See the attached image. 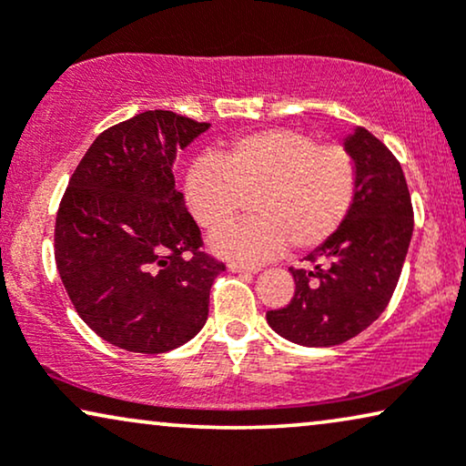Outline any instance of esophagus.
Masks as SVG:
<instances>
[{
  "instance_id": "34e87169",
  "label": "esophagus",
  "mask_w": 466,
  "mask_h": 466,
  "mask_svg": "<svg viewBox=\"0 0 466 466\" xmlns=\"http://www.w3.org/2000/svg\"><path fill=\"white\" fill-rule=\"evenodd\" d=\"M228 271H235V274H257L258 268H250V265H244V263H235L231 261L227 265Z\"/></svg>"
}]
</instances>
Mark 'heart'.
Listing matches in <instances>:
<instances>
[{"instance_id":"1","label":"heart","mask_w":466,"mask_h":466,"mask_svg":"<svg viewBox=\"0 0 466 466\" xmlns=\"http://www.w3.org/2000/svg\"><path fill=\"white\" fill-rule=\"evenodd\" d=\"M358 192V168L342 145H319L301 130L271 128L241 137L218 158H198L184 179L190 214L208 231L221 228L256 201L255 219L211 235L209 248L231 261L257 263L310 250L347 220Z\"/></svg>"}]
</instances>
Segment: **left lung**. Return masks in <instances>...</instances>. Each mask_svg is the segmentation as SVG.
<instances>
[{
    "label": "left lung",
    "instance_id": "1",
    "mask_svg": "<svg viewBox=\"0 0 466 466\" xmlns=\"http://www.w3.org/2000/svg\"><path fill=\"white\" fill-rule=\"evenodd\" d=\"M358 192L342 227L317 246L310 269H289L291 304L268 312L269 328L301 347H334L372 325L390 304L413 235V208L394 154L358 126L342 138Z\"/></svg>",
    "mask_w": 466,
    "mask_h": 466
}]
</instances>
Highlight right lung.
<instances>
[{
	"label": "right lung",
	"mask_w": 466,
	"mask_h": 466,
	"mask_svg": "<svg viewBox=\"0 0 466 466\" xmlns=\"http://www.w3.org/2000/svg\"><path fill=\"white\" fill-rule=\"evenodd\" d=\"M209 124L145 111L96 137L56 220V263L78 317L113 347L167 353L208 321L225 263L175 190L173 162Z\"/></svg>",
	"instance_id": "right-lung-1"
}]
</instances>
